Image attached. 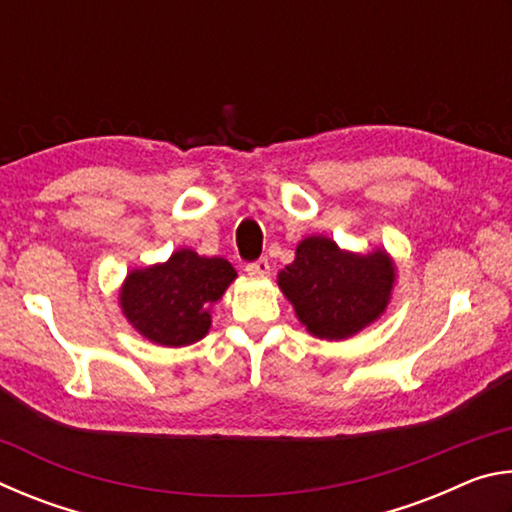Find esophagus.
<instances>
[{
    "label": "esophagus",
    "instance_id": "esophagus-1",
    "mask_svg": "<svg viewBox=\"0 0 512 512\" xmlns=\"http://www.w3.org/2000/svg\"><path fill=\"white\" fill-rule=\"evenodd\" d=\"M246 273L253 277H266L268 273H271V264H268L266 259H257V262L246 264Z\"/></svg>",
    "mask_w": 512,
    "mask_h": 512
}]
</instances>
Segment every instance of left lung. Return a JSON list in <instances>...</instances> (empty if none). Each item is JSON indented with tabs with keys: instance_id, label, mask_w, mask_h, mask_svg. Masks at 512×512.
<instances>
[{
	"instance_id": "8db88e82",
	"label": "left lung",
	"mask_w": 512,
	"mask_h": 512,
	"mask_svg": "<svg viewBox=\"0 0 512 512\" xmlns=\"http://www.w3.org/2000/svg\"><path fill=\"white\" fill-rule=\"evenodd\" d=\"M277 284L309 334L327 341L350 339L384 314L395 284L386 250L357 255L327 237H307Z\"/></svg>"
}]
</instances>
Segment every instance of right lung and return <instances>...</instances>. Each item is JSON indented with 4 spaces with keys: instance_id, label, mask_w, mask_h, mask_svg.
Returning <instances> with one entry per match:
<instances>
[{
    "instance_id": "right-lung-1",
    "label": "right lung",
    "mask_w": 512,
    "mask_h": 512,
    "mask_svg": "<svg viewBox=\"0 0 512 512\" xmlns=\"http://www.w3.org/2000/svg\"><path fill=\"white\" fill-rule=\"evenodd\" d=\"M237 277L228 259L180 248L164 264L135 268L119 291V305L151 343L180 348L201 341L212 325L210 309Z\"/></svg>"
}]
</instances>
